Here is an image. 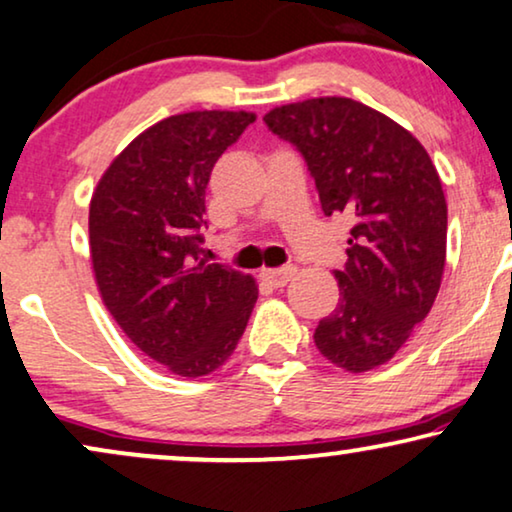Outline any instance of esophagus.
Instances as JSON below:
<instances>
[{
	"label": "esophagus",
	"instance_id": "34e87169",
	"mask_svg": "<svg viewBox=\"0 0 512 512\" xmlns=\"http://www.w3.org/2000/svg\"><path fill=\"white\" fill-rule=\"evenodd\" d=\"M294 273H297V266H280V269H264L262 280L271 287H283L292 280Z\"/></svg>",
	"mask_w": 512,
	"mask_h": 512
}]
</instances>
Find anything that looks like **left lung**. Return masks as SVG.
Returning <instances> with one entry per match:
<instances>
[{
	"label": "left lung",
	"mask_w": 512,
	"mask_h": 512,
	"mask_svg": "<svg viewBox=\"0 0 512 512\" xmlns=\"http://www.w3.org/2000/svg\"><path fill=\"white\" fill-rule=\"evenodd\" d=\"M266 127L304 155L325 215L352 220L338 304L315 329L331 364L364 373L390 362L441 287L448 204L408 129L348 97L276 106Z\"/></svg>",
	"instance_id": "8db88e82"
}]
</instances>
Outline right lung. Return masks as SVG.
Returning <instances> with one entry per match:
<instances>
[{
	"instance_id": "1",
	"label": "right lung",
	"mask_w": 512,
	"mask_h": 512,
	"mask_svg": "<svg viewBox=\"0 0 512 512\" xmlns=\"http://www.w3.org/2000/svg\"><path fill=\"white\" fill-rule=\"evenodd\" d=\"M255 113L190 111L136 136L90 201V257L125 336L181 378L232 357L257 301L253 276L199 257L206 185Z\"/></svg>"
}]
</instances>
